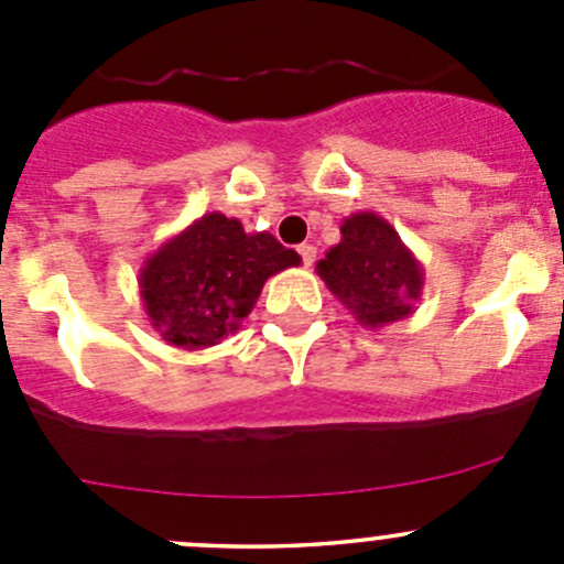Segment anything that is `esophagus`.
I'll use <instances>...</instances> for the list:
<instances>
[{"mask_svg":"<svg viewBox=\"0 0 564 564\" xmlns=\"http://www.w3.org/2000/svg\"><path fill=\"white\" fill-rule=\"evenodd\" d=\"M297 250H300V256H303L305 267L314 264V261H316V248L314 246H308V242H305V246H300Z\"/></svg>","mask_w":564,"mask_h":564,"instance_id":"esophagus-1","label":"esophagus"}]
</instances>
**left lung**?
Segmentation results:
<instances>
[{
  "instance_id": "obj_1",
  "label": "left lung",
  "mask_w": 564,
  "mask_h": 564,
  "mask_svg": "<svg viewBox=\"0 0 564 564\" xmlns=\"http://www.w3.org/2000/svg\"><path fill=\"white\" fill-rule=\"evenodd\" d=\"M324 286L362 327H388L414 314L425 272L395 226L377 213H355L340 224V242L316 264Z\"/></svg>"
}]
</instances>
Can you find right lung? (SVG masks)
Masks as SVG:
<instances>
[{"instance_id":"add662e5","label":"right lung","mask_w":564,"mask_h":564,"mask_svg":"<svg viewBox=\"0 0 564 564\" xmlns=\"http://www.w3.org/2000/svg\"><path fill=\"white\" fill-rule=\"evenodd\" d=\"M300 261L267 231L248 235L237 218L207 213L147 256L139 294L166 344L207 349L240 329L267 278Z\"/></svg>"}]
</instances>
